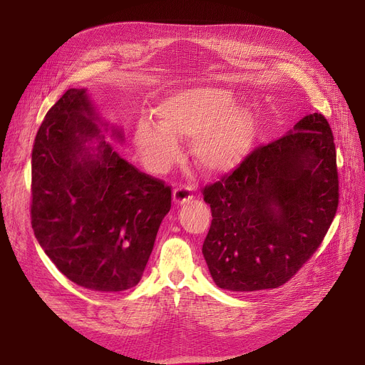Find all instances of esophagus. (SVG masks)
Instances as JSON below:
<instances>
[{
	"label": "esophagus",
	"instance_id": "esophagus-1",
	"mask_svg": "<svg viewBox=\"0 0 365 365\" xmlns=\"http://www.w3.org/2000/svg\"><path fill=\"white\" fill-rule=\"evenodd\" d=\"M173 200H175L176 204H185L190 201L192 200V187L187 185L178 186L175 190H173Z\"/></svg>",
	"mask_w": 365,
	"mask_h": 365
}]
</instances>
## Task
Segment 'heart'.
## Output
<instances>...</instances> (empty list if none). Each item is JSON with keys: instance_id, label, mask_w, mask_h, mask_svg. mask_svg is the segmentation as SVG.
<instances>
[{"instance_id": "heart-1", "label": "heart", "mask_w": 365, "mask_h": 365, "mask_svg": "<svg viewBox=\"0 0 365 365\" xmlns=\"http://www.w3.org/2000/svg\"><path fill=\"white\" fill-rule=\"evenodd\" d=\"M158 121L142 118L136 127V146L146 167L165 171L179 157L175 136L195 139L198 163L212 173L238 167L255 143L250 112L237 106L232 91L195 87L175 93L157 108Z\"/></svg>"}]
</instances>
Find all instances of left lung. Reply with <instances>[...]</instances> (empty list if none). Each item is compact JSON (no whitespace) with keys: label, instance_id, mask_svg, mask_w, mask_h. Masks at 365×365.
I'll list each match as a JSON object with an SVG mask.
<instances>
[{"label":"left lung","instance_id":"left-lung-1","mask_svg":"<svg viewBox=\"0 0 365 365\" xmlns=\"http://www.w3.org/2000/svg\"><path fill=\"white\" fill-rule=\"evenodd\" d=\"M212 225L202 244L217 287L277 289L321 245L339 205L334 138L322 113L257 146L231 173L202 189Z\"/></svg>","mask_w":365,"mask_h":365}]
</instances>
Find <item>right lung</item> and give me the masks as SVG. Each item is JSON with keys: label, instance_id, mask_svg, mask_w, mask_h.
Instances as JSON below:
<instances>
[{"label": "right lung", "instance_id": "1", "mask_svg": "<svg viewBox=\"0 0 365 365\" xmlns=\"http://www.w3.org/2000/svg\"><path fill=\"white\" fill-rule=\"evenodd\" d=\"M96 121L86 88H69L47 112L32 149L31 225L72 282L124 292L143 275L171 187L121 158Z\"/></svg>", "mask_w": 365, "mask_h": 365}]
</instances>
